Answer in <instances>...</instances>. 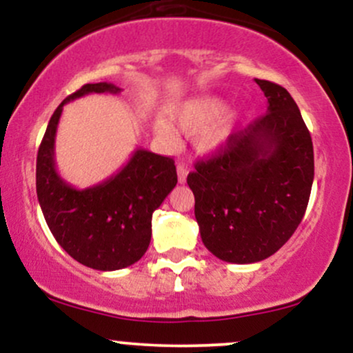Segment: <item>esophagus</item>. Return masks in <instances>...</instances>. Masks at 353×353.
Wrapping results in <instances>:
<instances>
[{"label": "esophagus", "mask_w": 353, "mask_h": 353, "mask_svg": "<svg viewBox=\"0 0 353 353\" xmlns=\"http://www.w3.org/2000/svg\"><path fill=\"white\" fill-rule=\"evenodd\" d=\"M189 169L185 164H177V179H179L181 184H184L185 179H188Z\"/></svg>", "instance_id": "obj_1"}]
</instances>
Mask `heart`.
<instances>
[{
    "instance_id": "obj_1",
    "label": "heart",
    "mask_w": 353,
    "mask_h": 353,
    "mask_svg": "<svg viewBox=\"0 0 353 353\" xmlns=\"http://www.w3.org/2000/svg\"><path fill=\"white\" fill-rule=\"evenodd\" d=\"M224 101L210 96L190 99L172 112L174 124L182 134H196L194 145L201 154L219 151L229 141L239 123L237 111H225ZM156 132L168 143L176 141V132L164 121L156 124Z\"/></svg>"
}]
</instances>
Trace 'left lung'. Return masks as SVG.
I'll list each match as a JSON object with an SVG mask.
<instances>
[{"label": "left lung", "mask_w": 353, "mask_h": 353, "mask_svg": "<svg viewBox=\"0 0 353 353\" xmlns=\"http://www.w3.org/2000/svg\"><path fill=\"white\" fill-rule=\"evenodd\" d=\"M267 111L188 176L204 245L217 259L254 264L292 237L309 204L314 145L285 88L255 79Z\"/></svg>", "instance_id": "obj_1"}]
</instances>
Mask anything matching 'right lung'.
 <instances>
[{
    "mask_svg": "<svg viewBox=\"0 0 353 353\" xmlns=\"http://www.w3.org/2000/svg\"><path fill=\"white\" fill-rule=\"evenodd\" d=\"M92 92L121 89L111 83L84 84L51 116L36 159V192L58 244L79 264L119 270L136 264L151 242L152 212L176 188L171 157L136 149L128 164L101 184L76 189L56 171L54 139L63 106Z\"/></svg>",
    "mask_w": 353,
    "mask_h": 353,
    "instance_id": "add662e5",
    "label": "right lung"
}]
</instances>
